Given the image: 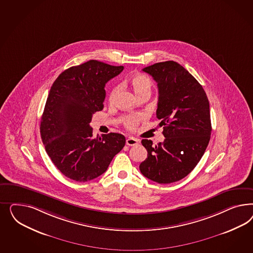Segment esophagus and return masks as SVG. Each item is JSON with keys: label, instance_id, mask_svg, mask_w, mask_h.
Returning a JSON list of instances; mask_svg holds the SVG:
<instances>
[{"label": "esophagus", "instance_id": "obj_1", "mask_svg": "<svg viewBox=\"0 0 253 253\" xmlns=\"http://www.w3.org/2000/svg\"><path fill=\"white\" fill-rule=\"evenodd\" d=\"M126 145L129 146H136V145H138V140L133 137L127 138Z\"/></svg>", "mask_w": 253, "mask_h": 253}]
</instances>
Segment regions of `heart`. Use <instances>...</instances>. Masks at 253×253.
Here are the masks:
<instances>
[{"label": "heart", "instance_id": "obj_1", "mask_svg": "<svg viewBox=\"0 0 253 253\" xmlns=\"http://www.w3.org/2000/svg\"><path fill=\"white\" fill-rule=\"evenodd\" d=\"M128 82H129L131 88L133 89V91L137 94L138 96H140L144 93H150L151 92L152 82L148 77L144 75V74H140V73L133 74L129 78ZM119 91H120V86H116L111 90L110 94H109V102L110 103L114 102ZM141 120H142V116L141 115L129 116L125 120V123H124L125 127L129 130H133L136 127L137 123Z\"/></svg>", "mask_w": 253, "mask_h": 253}]
</instances>
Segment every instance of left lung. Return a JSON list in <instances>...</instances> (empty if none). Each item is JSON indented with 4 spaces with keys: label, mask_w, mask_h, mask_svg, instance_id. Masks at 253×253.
<instances>
[{
    "label": "left lung",
    "mask_w": 253,
    "mask_h": 253,
    "mask_svg": "<svg viewBox=\"0 0 253 253\" xmlns=\"http://www.w3.org/2000/svg\"><path fill=\"white\" fill-rule=\"evenodd\" d=\"M143 71L158 84L157 118L165 139L156 146L151 140H142L147 158L139 169L156 183H174L191 172L207 148L210 103L199 82L177 62L156 63Z\"/></svg>",
    "instance_id": "left-lung-1"
}]
</instances>
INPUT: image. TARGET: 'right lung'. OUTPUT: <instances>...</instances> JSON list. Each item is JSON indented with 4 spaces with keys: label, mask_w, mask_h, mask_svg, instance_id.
I'll return each mask as SVG.
<instances>
[{
    "label": "right lung",
    "mask_w": 253,
    "mask_h": 253,
    "mask_svg": "<svg viewBox=\"0 0 253 253\" xmlns=\"http://www.w3.org/2000/svg\"><path fill=\"white\" fill-rule=\"evenodd\" d=\"M89 60L63 71L54 81L41 122V136L54 166L66 177L87 182L107 170L125 137L110 132L92 137V115L104 108L105 85L123 71Z\"/></svg>",
    "instance_id": "add662e5"
}]
</instances>
